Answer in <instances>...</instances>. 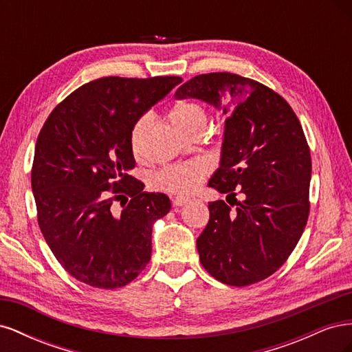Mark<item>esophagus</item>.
<instances>
[{
  "mask_svg": "<svg viewBox=\"0 0 352 352\" xmlns=\"http://www.w3.org/2000/svg\"><path fill=\"white\" fill-rule=\"evenodd\" d=\"M189 201H190V198H188V197H180V195H177V197H173V198H172L173 206H176V207H182V206L188 204Z\"/></svg>",
  "mask_w": 352,
  "mask_h": 352,
  "instance_id": "esophagus-1",
  "label": "esophagus"
}]
</instances>
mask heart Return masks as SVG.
Here are the masks:
<instances>
[{"mask_svg": "<svg viewBox=\"0 0 352 352\" xmlns=\"http://www.w3.org/2000/svg\"><path fill=\"white\" fill-rule=\"evenodd\" d=\"M170 119L177 129L190 136L195 132L206 131L208 117L206 110L197 102H180L170 113ZM151 122V116L145 114L140 120L135 123L131 132V146L135 155H140L142 138L146 131L148 124ZM208 172L207 166L202 162H192L186 164H175V166H166L160 168L154 175L153 182L154 186L167 190L172 194H189L199 185Z\"/></svg>", "mask_w": 352, "mask_h": 352, "instance_id": "1", "label": "heart"}]
</instances>
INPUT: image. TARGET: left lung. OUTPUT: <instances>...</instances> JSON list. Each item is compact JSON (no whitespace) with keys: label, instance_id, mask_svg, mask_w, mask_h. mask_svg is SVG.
<instances>
[{"label":"left lung","instance_id":"1","mask_svg":"<svg viewBox=\"0 0 352 352\" xmlns=\"http://www.w3.org/2000/svg\"><path fill=\"white\" fill-rule=\"evenodd\" d=\"M175 98L204 101L228 116L208 186L232 197L236 188L243 197L236 210L225 201L208 204L197 239L202 267L232 286L269 278L296 247L310 211L311 157L300 120L279 94L228 72L192 78Z\"/></svg>","mask_w":352,"mask_h":352}]
</instances>
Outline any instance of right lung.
Wrapping results in <instances>:
<instances>
[{"mask_svg": "<svg viewBox=\"0 0 352 352\" xmlns=\"http://www.w3.org/2000/svg\"><path fill=\"white\" fill-rule=\"evenodd\" d=\"M182 82L101 78L82 85L52 110L35 145L32 167L39 229L70 276L101 289L132 282L151 258L153 225L170 199L144 192L127 175L135 167V123ZM131 197L120 215L112 201Z\"/></svg>", "mask_w": 352, "mask_h": 352, "instance_id": "1", "label": "right lung"}]
</instances>
